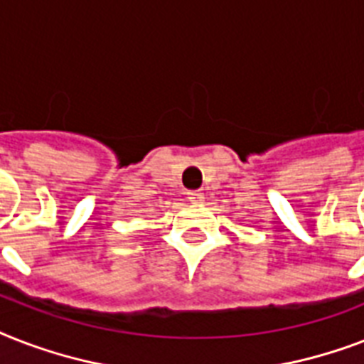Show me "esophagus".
<instances>
[{"mask_svg":"<svg viewBox=\"0 0 364 364\" xmlns=\"http://www.w3.org/2000/svg\"><path fill=\"white\" fill-rule=\"evenodd\" d=\"M187 198H188V202L198 204V202H202V200H204V193H200V191H191V193H187Z\"/></svg>","mask_w":364,"mask_h":364,"instance_id":"34e87169","label":"esophagus"}]
</instances>
